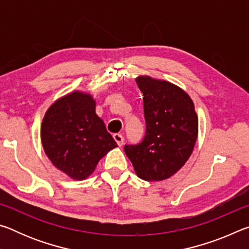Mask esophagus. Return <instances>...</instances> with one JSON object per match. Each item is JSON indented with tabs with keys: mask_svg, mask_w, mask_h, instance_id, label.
Returning a JSON list of instances; mask_svg holds the SVG:
<instances>
[{
	"mask_svg": "<svg viewBox=\"0 0 249 249\" xmlns=\"http://www.w3.org/2000/svg\"><path fill=\"white\" fill-rule=\"evenodd\" d=\"M113 137H114V140L117 142V145L123 146V144H124L123 135H122V134H114V135H113Z\"/></svg>",
	"mask_w": 249,
	"mask_h": 249,
	"instance_id": "1",
	"label": "esophagus"
}]
</instances>
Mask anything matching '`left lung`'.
I'll return each mask as SVG.
<instances>
[{
    "mask_svg": "<svg viewBox=\"0 0 249 249\" xmlns=\"http://www.w3.org/2000/svg\"><path fill=\"white\" fill-rule=\"evenodd\" d=\"M136 83L144 94L146 133L140 144L125 145V154L141 179L165 180L192 154L199 126L195 104L170 82L140 75Z\"/></svg>",
    "mask_w": 249,
    "mask_h": 249,
    "instance_id": "left-lung-1",
    "label": "left lung"
}]
</instances>
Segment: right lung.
Returning <instances> with one entry per match:
<instances>
[{
	"label": "right lung",
	"mask_w": 249,
	"mask_h": 249,
	"mask_svg": "<svg viewBox=\"0 0 249 249\" xmlns=\"http://www.w3.org/2000/svg\"><path fill=\"white\" fill-rule=\"evenodd\" d=\"M40 135L53 166L77 180L88 178L100 159L117 146L96 115L95 101L78 91L57 100L47 109Z\"/></svg>",
	"instance_id": "obj_1"
}]
</instances>
